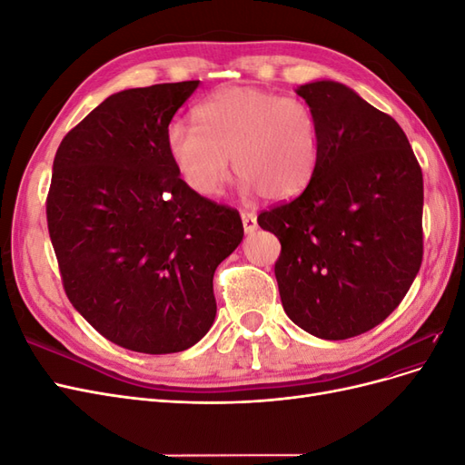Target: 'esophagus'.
<instances>
[{
    "label": "esophagus",
    "instance_id": "obj_1",
    "mask_svg": "<svg viewBox=\"0 0 465 465\" xmlns=\"http://www.w3.org/2000/svg\"><path fill=\"white\" fill-rule=\"evenodd\" d=\"M241 219H242V227H244V232L252 234L256 229H258V219H256V213H252V211H242L241 213Z\"/></svg>",
    "mask_w": 465,
    "mask_h": 465
}]
</instances>
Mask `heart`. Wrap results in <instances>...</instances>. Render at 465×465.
Segmentation results:
<instances>
[{
  "mask_svg": "<svg viewBox=\"0 0 465 465\" xmlns=\"http://www.w3.org/2000/svg\"><path fill=\"white\" fill-rule=\"evenodd\" d=\"M193 125L168 124L164 143L182 180L215 195L232 171L246 193L283 202L311 184L322 159V125L301 98L260 87H224L193 108Z\"/></svg>",
  "mask_w": 465,
  "mask_h": 465,
  "instance_id": "heart-1",
  "label": "heart"
}]
</instances>
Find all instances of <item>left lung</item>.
<instances>
[{
	"instance_id": "8db88e82",
	"label": "left lung",
	"mask_w": 465,
	"mask_h": 465,
	"mask_svg": "<svg viewBox=\"0 0 465 465\" xmlns=\"http://www.w3.org/2000/svg\"><path fill=\"white\" fill-rule=\"evenodd\" d=\"M322 125V159L292 202L262 211L281 242L287 316L320 340L384 322L423 262V173L400 124L341 83L297 89Z\"/></svg>"
}]
</instances>
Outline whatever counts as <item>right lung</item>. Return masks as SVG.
Returning <instances> with one entry per match:
<instances>
[{"label":"right lung","mask_w":465,"mask_h":465,"mask_svg":"<svg viewBox=\"0 0 465 465\" xmlns=\"http://www.w3.org/2000/svg\"><path fill=\"white\" fill-rule=\"evenodd\" d=\"M200 81L110 94L62 139L46 198L69 302L108 341L178 353L213 326V273L241 244L238 211L195 193L164 134Z\"/></svg>","instance_id":"obj_1"}]
</instances>
